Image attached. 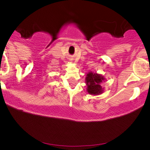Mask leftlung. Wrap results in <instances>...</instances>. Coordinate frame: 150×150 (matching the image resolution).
Returning <instances> with one entry per match:
<instances>
[{"label": "left lung", "mask_w": 150, "mask_h": 150, "mask_svg": "<svg viewBox=\"0 0 150 150\" xmlns=\"http://www.w3.org/2000/svg\"><path fill=\"white\" fill-rule=\"evenodd\" d=\"M105 80L103 75L96 72H88L86 77V83L87 92L91 95H99L104 92L102 83Z\"/></svg>", "instance_id": "obj_1"}]
</instances>
